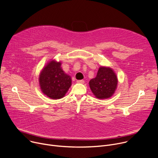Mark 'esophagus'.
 Masks as SVG:
<instances>
[{"mask_svg": "<svg viewBox=\"0 0 158 158\" xmlns=\"http://www.w3.org/2000/svg\"><path fill=\"white\" fill-rule=\"evenodd\" d=\"M77 83H80V84H84V80H77Z\"/></svg>", "mask_w": 158, "mask_h": 158, "instance_id": "34e87169", "label": "esophagus"}]
</instances>
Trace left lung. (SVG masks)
I'll return each mask as SVG.
<instances>
[{
  "label": "left lung",
  "mask_w": 158,
  "mask_h": 158,
  "mask_svg": "<svg viewBox=\"0 0 158 158\" xmlns=\"http://www.w3.org/2000/svg\"><path fill=\"white\" fill-rule=\"evenodd\" d=\"M118 79L114 70L109 67L101 66L96 77L89 81V87L96 98L108 99L114 95Z\"/></svg>",
  "instance_id": "1"
}]
</instances>
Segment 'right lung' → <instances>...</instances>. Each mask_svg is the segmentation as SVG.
Returning a JSON list of instances; mask_svg holds the SVG:
<instances>
[{"mask_svg":"<svg viewBox=\"0 0 158 158\" xmlns=\"http://www.w3.org/2000/svg\"><path fill=\"white\" fill-rule=\"evenodd\" d=\"M61 61L51 59L40 73L39 86L44 94L52 99L65 96L72 84L71 77L62 69Z\"/></svg>","mask_w":158,"mask_h":158,"instance_id":"right-lung-1","label":"right lung"}]
</instances>
